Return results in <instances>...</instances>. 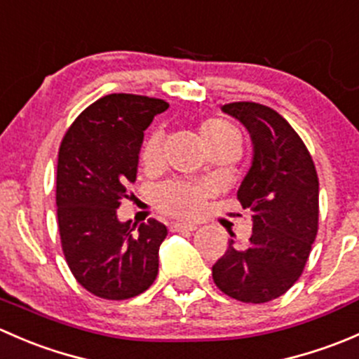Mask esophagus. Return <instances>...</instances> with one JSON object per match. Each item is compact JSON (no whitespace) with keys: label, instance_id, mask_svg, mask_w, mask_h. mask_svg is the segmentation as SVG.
<instances>
[{"label":"esophagus","instance_id":"esophagus-1","mask_svg":"<svg viewBox=\"0 0 359 359\" xmlns=\"http://www.w3.org/2000/svg\"><path fill=\"white\" fill-rule=\"evenodd\" d=\"M170 229L173 231V233H180V231H196V226L194 224H180V222H175L170 226Z\"/></svg>","mask_w":359,"mask_h":359}]
</instances>
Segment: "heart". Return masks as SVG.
I'll return each mask as SVG.
<instances>
[{
	"mask_svg": "<svg viewBox=\"0 0 359 359\" xmlns=\"http://www.w3.org/2000/svg\"><path fill=\"white\" fill-rule=\"evenodd\" d=\"M203 142H229L240 151L241 137L231 123L224 119H212L205 123L201 128ZM163 132H153L149 139L144 142L142 161L144 165L154 166L163 158ZM206 191L200 186H187V184H163L153 191V201L161 212L179 219H193L201 212L205 205Z\"/></svg>",
	"mask_w": 359,
	"mask_h": 359,
	"instance_id": "obj_1",
	"label": "heart"
}]
</instances>
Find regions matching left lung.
I'll return each instance as SVG.
<instances>
[{"instance_id":"obj_1","label":"left lung","mask_w":359,"mask_h":359,"mask_svg":"<svg viewBox=\"0 0 359 359\" xmlns=\"http://www.w3.org/2000/svg\"><path fill=\"white\" fill-rule=\"evenodd\" d=\"M252 137L253 159L238 200L252 215L247 245L229 240L212 276L226 295L264 304L290 290L318 234L320 184L313 158L290 123L255 102L222 106Z\"/></svg>"}]
</instances>
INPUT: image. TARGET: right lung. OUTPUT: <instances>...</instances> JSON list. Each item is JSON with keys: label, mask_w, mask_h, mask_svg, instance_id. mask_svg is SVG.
I'll return each instance as SVG.
<instances>
[{"label": "right lung", "mask_w": 359, "mask_h": 359, "mask_svg": "<svg viewBox=\"0 0 359 359\" xmlns=\"http://www.w3.org/2000/svg\"><path fill=\"white\" fill-rule=\"evenodd\" d=\"M168 104L111 93L74 119L60 142L57 220L66 262L83 288L107 300L146 292L158 276L165 224L119 222L116 208L137 179L144 130Z\"/></svg>", "instance_id": "add662e5"}]
</instances>
